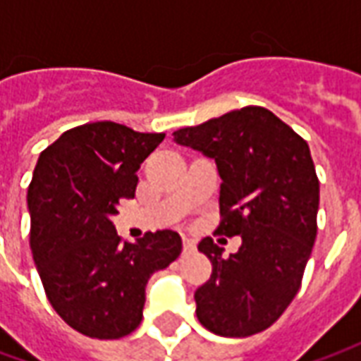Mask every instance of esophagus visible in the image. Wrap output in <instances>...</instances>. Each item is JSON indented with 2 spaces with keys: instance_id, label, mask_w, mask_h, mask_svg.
I'll return each mask as SVG.
<instances>
[{
  "instance_id": "esophagus-1",
  "label": "esophagus",
  "mask_w": 361,
  "mask_h": 361,
  "mask_svg": "<svg viewBox=\"0 0 361 361\" xmlns=\"http://www.w3.org/2000/svg\"><path fill=\"white\" fill-rule=\"evenodd\" d=\"M195 242L191 238H183V253H191V251H195Z\"/></svg>"
}]
</instances>
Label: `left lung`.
Segmentation results:
<instances>
[{
	"mask_svg": "<svg viewBox=\"0 0 361 361\" xmlns=\"http://www.w3.org/2000/svg\"><path fill=\"white\" fill-rule=\"evenodd\" d=\"M173 141L216 162V232L242 238L230 257L212 238L199 243L212 274L197 288V319L220 336L261 333L298 294L317 235L319 180L310 147L261 106L178 129Z\"/></svg>",
	"mask_w": 361,
	"mask_h": 361,
	"instance_id": "obj_1",
	"label": "left lung"
}]
</instances>
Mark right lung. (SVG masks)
Here are the masks:
<instances>
[{"mask_svg":"<svg viewBox=\"0 0 361 361\" xmlns=\"http://www.w3.org/2000/svg\"><path fill=\"white\" fill-rule=\"evenodd\" d=\"M164 133L114 121L73 127L42 150L28 185L30 250L51 307L90 338L133 333L152 272L180 257L173 230L121 242L111 222L133 199L137 172Z\"/></svg>","mask_w":361,"mask_h":361,"instance_id":"right-lung-1","label":"right lung"}]
</instances>
